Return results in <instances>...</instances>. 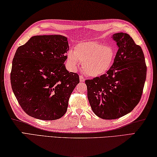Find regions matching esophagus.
Listing matches in <instances>:
<instances>
[{
	"mask_svg": "<svg viewBox=\"0 0 157 157\" xmlns=\"http://www.w3.org/2000/svg\"><path fill=\"white\" fill-rule=\"evenodd\" d=\"M79 79H80L81 82H84L85 81V77H83V76H79Z\"/></svg>",
	"mask_w": 157,
	"mask_h": 157,
	"instance_id": "34e87169",
	"label": "esophagus"
}]
</instances>
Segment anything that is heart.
Masks as SVG:
<instances>
[{"label":"heart","mask_w":157,"mask_h":157,"mask_svg":"<svg viewBox=\"0 0 157 157\" xmlns=\"http://www.w3.org/2000/svg\"><path fill=\"white\" fill-rule=\"evenodd\" d=\"M116 50L110 45H104L96 41H87L77 45L74 51L68 52L67 65L75 70L78 61L83 63V70L86 75L97 77L103 75L113 65Z\"/></svg>","instance_id":"b5f03b06"}]
</instances>
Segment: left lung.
I'll return each instance as SVG.
<instances>
[{"label":"left lung","instance_id":"obj_1","mask_svg":"<svg viewBox=\"0 0 157 157\" xmlns=\"http://www.w3.org/2000/svg\"><path fill=\"white\" fill-rule=\"evenodd\" d=\"M118 51L114 62L105 74L86 81L92 111L103 119H116L130 113L141 100L146 79L144 52L130 35L112 36Z\"/></svg>","mask_w":157,"mask_h":157}]
</instances>
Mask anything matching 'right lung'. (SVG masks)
Returning <instances> with one entry per match:
<instances>
[{
  "label": "right lung",
  "instance_id": "add662e5",
  "mask_svg": "<svg viewBox=\"0 0 157 157\" xmlns=\"http://www.w3.org/2000/svg\"><path fill=\"white\" fill-rule=\"evenodd\" d=\"M67 38L62 35L32 36L18 47L12 60L10 80L24 112L36 119L52 121L67 112L78 74L69 72L65 61Z\"/></svg>",
  "mask_w": 157,
  "mask_h": 157
}]
</instances>
